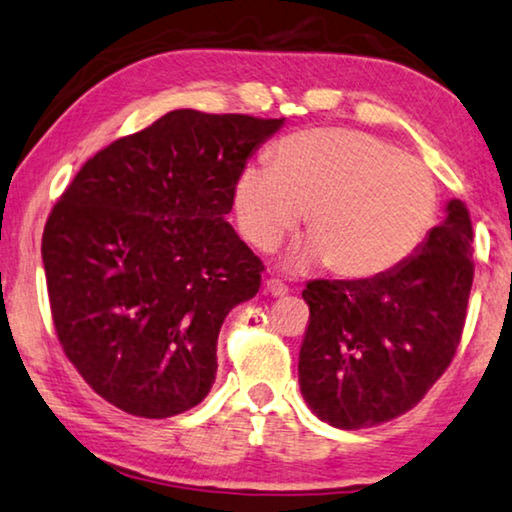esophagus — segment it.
Here are the masks:
<instances>
[{"mask_svg": "<svg viewBox=\"0 0 512 512\" xmlns=\"http://www.w3.org/2000/svg\"><path fill=\"white\" fill-rule=\"evenodd\" d=\"M264 289H266V292H269L271 296H282V294L289 292V287H287L285 282H282L280 278H266Z\"/></svg>", "mask_w": 512, "mask_h": 512, "instance_id": "34e87169", "label": "esophagus"}]
</instances>
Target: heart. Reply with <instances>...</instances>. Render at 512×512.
<instances>
[{"label":"heart","mask_w":512,"mask_h":512,"mask_svg":"<svg viewBox=\"0 0 512 512\" xmlns=\"http://www.w3.org/2000/svg\"><path fill=\"white\" fill-rule=\"evenodd\" d=\"M303 209L312 241L296 259H322L345 278H372L421 248L439 195L427 167L393 144L319 126L287 135L271 165H246L234 186L236 225L262 253L280 246Z\"/></svg>","instance_id":"b5f03b06"}]
</instances>
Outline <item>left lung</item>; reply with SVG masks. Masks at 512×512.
<instances>
[{
  "label": "left lung",
  "instance_id": "obj_1",
  "mask_svg": "<svg viewBox=\"0 0 512 512\" xmlns=\"http://www.w3.org/2000/svg\"><path fill=\"white\" fill-rule=\"evenodd\" d=\"M398 269L361 280H310L299 384L312 414L342 430L381 425L414 409L462 340L474 282L467 204Z\"/></svg>",
  "mask_w": 512,
  "mask_h": 512
}]
</instances>
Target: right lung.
<instances>
[{"mask_svg": "<svg viewBox=\"0 0 512 512\" xmlns=\"http://www.w3.org/2000/svg\"><path fill=\"white\" fill-rule=\"evenodd\" d=\"M280 126L167 112L89 158L52 207L41 253L59 345L126 414L170 418L207 398L220 326L264 271L225 216Z\"/></svg>", "mask_w": 512, "mask_h": 512, "instance_id": "obj_1", "label": "right lung"}]
</instances>
